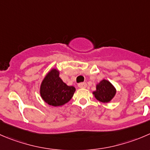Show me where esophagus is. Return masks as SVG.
Here are the masks:
<instances>
[{
  "instance_id": "obj_1",
  "label": "esophagus",
  "mask_w": 150,
  "mask_h": 150,
  "mask_svg": "<svg viewBox=\"0 0 150 150\" xmlns=\"http://www.w3.org/2000/svg\"><path fill=\"white\" fill-rule=\"evenodd\" d=\"M86 86H87L86 83H85V82L80 83L78 84V87H79V88H86Z\"/></svg>"
}]
</instances>
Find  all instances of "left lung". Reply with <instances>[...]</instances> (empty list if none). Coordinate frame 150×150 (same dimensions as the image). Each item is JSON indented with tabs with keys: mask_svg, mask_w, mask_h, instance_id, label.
Returning <instances> with one entry per match:
<instances>
[{
	"mask_svg": "<svg viewBox=\"0 0 150 150\" xmlns=\"http://www.w3.org/2000/svg\"><path fill=\"white\" fill-rule=\"evenodd\" d=\"M97 100L102 103L110 101L116 94V88L109 81L103 80L97 85V90L93 92Z\"/></svg>",
	"mask_w": 150,
	"mask_h": 150,
	"instance_id": "left-lung-1",
	"label": "left lung"
}]
</instances>
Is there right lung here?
<instances>
[{
  "label": "right lung",
  "mask_w": 150,
  "mask_h": 150,
  "mask_svg": "<svg viewBox=\"0 0 150 150\" xmlns=\"http://www.w3.org/2000/svg\"><path fill=\"white\" fill-rule=\"evenodd\" d=\"M75 91L74 86H69L59 78V72L52 69L43 80L40 88L42 98L52 106H61L68 103Z\"/></svg>",
  "instance_id": "obj_1"
}]
</instances>
